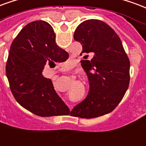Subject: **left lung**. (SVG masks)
<instances>
[{
  "mask_svg": "<svg viewBox=\"0 0 146 146\" xmlns=\"http://www.w3.org/2000/svg\"><path fill=\"white\" fill-rule=\"evenodd\" d=\"M73 38L82 45L80 55L91 52L94 56L91 60L81 61L90 91L73 109L72 115L93 118L110 113L122 100L130 81V62L122 42L108 25L98 19L79 25Z\"/></svg>",
  "mask_w": 146,
  "mask_h": 146,
  "instance_id": "obj_1",
  "label": "left lung"
}]
</instances>
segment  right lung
<instances>
[{
  "label": "right lung",
  "mask_w": 146,
  "mask_h": 146,
  "mask_svg": "<svg viewBox=\"0 0 146 146\" xmlns=\"http://www.w3.org/2000/svg\"><path fill=\"white\" fill-rule=\"evenodd\" d=\"M69 57L56 43L52 27L45 21L30 22L21 29L10 47L6 76L15 100L21 107L41 117L70 114V109L42 75L48 65Z\"/></svg>",
  "instance_id": "1"
}]
</instances>
